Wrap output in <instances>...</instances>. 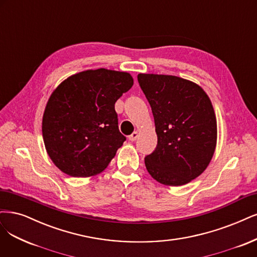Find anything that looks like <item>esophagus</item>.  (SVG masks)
<instances>
[{"mask_svg":"<svg viewBox=\"0 0 257 257\" xmlns=\"http://www.w3.org/2000/svg\"><path fill=\"white\" fill-rule=\"evenodd\" d=\"M138 135H139L138 132H134L132 135L128 136V139H130L131 141H135V140L138 138Z\"/></svg>","mask_w":257,"mask_h":257,"instance_id":"esophagus-1","label":"esophagus"}]
</instances>
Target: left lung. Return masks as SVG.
Instances as JSON below:
<instances>
[{
    "mask_svg": "<svg viewBox=\"0 0 257 257\" xmlns=\"http://www.w3.org/2000/svg\"><path fill=\"white\" fill-rule=\"evenodd\" d=\"M139 86L151 106L157 146L145 157L157 182L181 186L206 169L214 155L217 121L213 105L200 86L173 75L143 74Z\"/></svg>",
    "mask_w": 257,
    "mask_h": 257,
    "instance_id": "1",
    "label": "left lung"
}]
</instances>
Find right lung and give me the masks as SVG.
I'll return each instance as SVG.
<instances>
[{"instance_id":"1","label":"right lung","mask_w":257,"mask_h":257,"mask_svg":"<svg viewBox=\"0 0 257 257\" xmlns=\"http://www.w3.org/2000/svg\"><path fill=\"white\" fill-rule=\"evenodd\" d=\"M133 84L126 72L87 70L68 77L51 94L42 136L49 156L64 173L86 178L108 166L126 140L114 103Z\"/></svg>"}]
</instances>
